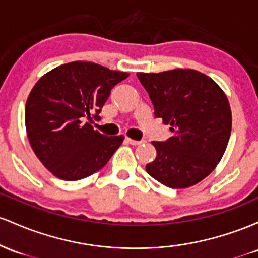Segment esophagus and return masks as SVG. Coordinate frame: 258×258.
<instances>
[{"label":"esophagus","instance_id":"esophagus-1","mask_svg":"<svg viewBox=\"0 0 258 258\" xmlns=\"http://www.w3.org/2000/svg\"><path fill=\"white\" fill-rule=\"evenodd\" d=\"M126 141H128L129 144L135 145V146H137V145H140L141 143H143V141H138V140H134V139H130V138H126Z\"/></svg>","mask_w":258,"mask_h":258}]
</instances>
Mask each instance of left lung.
<instances>
[{"label": "left lung", "mask_w": 258, "mask_h": 258, "mask_svg": "<svg viewBox=\"0 0 258 258\" xmlns=\"http://www.w3.org/2000/svg\"><path fill=\"white\" fill-rule=\"evenodd\" d=\"M155 117L169 124L173 137L152 141L157 156L146 164L152 178L173 189L204 180L222 160L231 132L227 95L210 77L194 69L137 73Z\"/></svg>", "instance_id": "1"}]
</instances>
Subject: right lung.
<instances>
[{"mask_svg":"<svg viewBox=\"0 0 258 258\" xmlns=\"http://www.w3.org/2000/svg\"><path fill=\"white\" fill-rule=\"evenodd\" d=\"M129 73L92 62L66 63L43 74L25 103L31 149L57 178L74 181L98 172L124 140L92 128L112 88Z\"/></svg>","mask_w":258,"mask_h":258,"instance_id":"obj_1","label":"right lung"}]
</instances>
